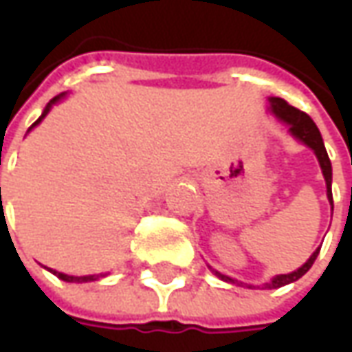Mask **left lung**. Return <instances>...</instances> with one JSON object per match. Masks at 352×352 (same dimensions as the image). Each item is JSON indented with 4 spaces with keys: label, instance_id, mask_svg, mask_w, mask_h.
Masks as SVG:
<instances>
[{
    "label": "left lung",
    "instance_id": "8db88e82",
    "mask_svg": "<svg viewBox=\"0 0 352 352\" xmlns=\"http://www.w3.org/2000/svg\"><path fill=\"white\" fill-rule=\"evenodd\" d=\"M270 102H272V111L276 113L277 119H281L283 123H287V125H289V131H291L298 140H302L305 144L310 146V148L316 152L318 160H320V166H322V171H324V177H326L327 198H329V204H331V208H333V196H331V162H329V157H327L326 146H324V140H322V135H320V131H318L316 123L312 121V117L308 116V113H305V111H300V109L293 107L289 102H285L283 98H272ZM318 252H320V248H318L312 256L308 258V262L305 264V266L298 267V270L293 272V274H285V276L274 277L270 283L264 285V289H277V287H283L287 285V283H293V281H296L298 277L305 276L308 270L312 267V264H314ZM216 276L219 277V279H223V281H229V283H236L235 279L223 276V274H219V272H216Z\"/></svg>",
    "mask_w": 352,
    "mask_h": 352
}]
</instances>
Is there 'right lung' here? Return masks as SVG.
<instances>
[{
  "instance_id": "add662e5",
  "label": "right lung",
  "mask_w": 352,
  "mask_h": 352,
  "mask_svg": "<svg viewBox=\"0 0 352 352\" xmlns=\"http://www.w3.org/2000/svg\"><path fill=\"white\" fill-rule=\"evenodd\" d=\"M59 98H61V96H57V98H54V100H52V102H50V104L45 106L44 113L40 116V119H38V121H34V123H32V126L38 125V123H40V121L44 119L45 113L50 111V107H52V104H56ZM32 126H30V129H32ZM52 272H54V276H57V277H59V279H63V281H73V283H82V281H96V279H100V277H106V274H100V276H80V277H75V276H67V274H61V272H56V270H52Z\"/></svg>"
}]
</instances>
